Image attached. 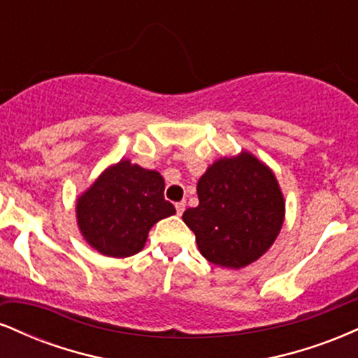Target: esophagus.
Listing matches in <instances>:
<instances>
[{
    "instance_id": "1",
    "label": "esophagus",
    "mask_w": 358,
    "mask_h": 358,
    "mask_svg": "<svg viewBox=\"0 0 358 358\" xmlns=\"http://www.w3.org/2000/svg\"><path fill=\"white\" fill-rule=\"evenodd\" d=\"M185 207H187V203H185L183 200H182V202H176V203H175L176 213H178V215H182V213L185 212Z\"/></svg>"
}]
</instances>
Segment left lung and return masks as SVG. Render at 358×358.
Listing matches in <instances>:
<instances>
[{
  "label": "left lung",
  "mask_w": 358,
  "mask_h": 358,
  "mask_svg": "<svg viewBox=\"0 0 358 358\" xmlns=\"http://www.w3.org/2000/svg\"><path fill=\"white\" fill-rule=\"evenodd\" d=\"M199 205L183 212L202 256L222 268L250 264L273 245L285 200L273 171L252 155L224 158L196 185Z\"/></svg>",
  "instance_id": "1"
}]
</instances>
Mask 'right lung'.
I'll return each instance as SVG.
<instances>
[{
  "label": "right lung",
  "mask_w": 358,
  "mask_h": 358,
  "mask_svg": "<svg viewBox=\"0 0 358 358\" xmlns=\"http://www.w3.org/2000/svg\"><path fill=\"white\" fill-rule=\"evenodd\" d=\"M163 192L165 180L158 171L122 159L77 202L80 232L104 256H133L143 249L156 222L176 212Z\"/></svg>",
  "instance_id": "obj_1"
}]
</instances>
